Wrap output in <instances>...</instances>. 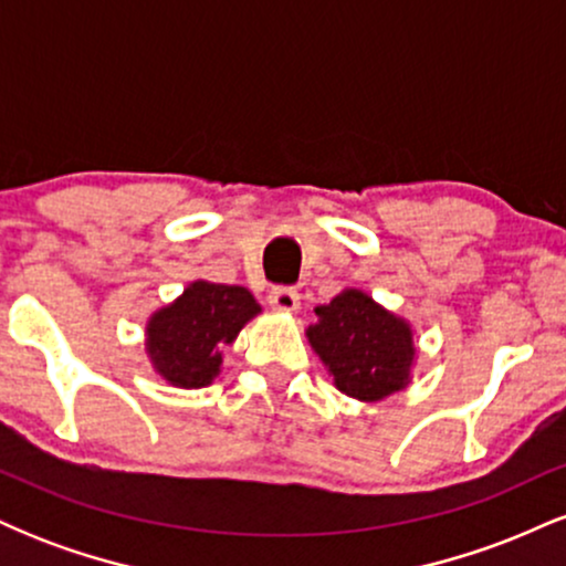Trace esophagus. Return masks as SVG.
Masks as SVG:
<instances>
[{
    "instance_id": "obj_1",
    "label": "esophagus",
    "mask_w": 566,
    "mask_h": 566,
    "mask_svg": "<svg viewBox=\"0 0 566 566\" xmlns=\"http://www.w3.org/2000/svg\"><path fill=\"white\" fill-rule=\"evenodd\" d=\"M269 303L279 311H295L297 303H301V295H297L295 287H274L269 295Z\"/></svg>"
}]
</instances>
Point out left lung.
<instances>
[{"label":"left lung","mask_w":566,"mask_h":566,"mask_svg":"<svg viewBox=\"0 0 566 566\" xmlns=\"http://www.w3.org/2000/svg\"><path fill=\"white\" fill-rule=\"evenodd\" d=\"M308 340L346 396L375 401L405 388L412 365V333L365 292L346 290L316 308Z\"/></svg>","instance_id":"obj_1"}]
</instances>
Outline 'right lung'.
Instances as JSON below:
<instances>
[{
  "instance_id": "obj_1",
  "label": "right lung",
  "mask_w": 566,
  "mask_h": 566,
  "mask_svg": "<svg viewBox=\"0 0 566 566\" xmlns=\"http://www.w3.org/2000/svg\"><path fill=\"white\" fill-rule=\"evenodd\" d=\"M261 311L250 290L193 282L148 322V354L172 386L201 388L218 375L220 348Z\"/></svg>"
}]
</instances>
